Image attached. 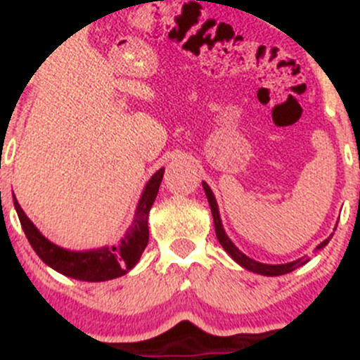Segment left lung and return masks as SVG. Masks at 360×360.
Segmentation results:
<instances>
[{
	"instance_id": "obj_1",
	"label": "left lung",
	"mask_w": 360,
	"mask_h": 360,
	"mask_svg": "<svg viewBox=\"0 0 360 360\" xmlns=\"http://www.w3.org/2000/svg\"><path fill=\"white\" fill-rule=\"evenodd\" d=\"M203 189L206 193V198H208V203H210V208H212V214H213V223H214V232H217V238L218 242L221 243V247L229 252L230 255H232V259L235 262L240 264L242 267H245V269H249L252 272H257V274H262V276H283V274H288V272L298 269V267L303 266V264H307V260L304 259H300V260H295V262H289V264H279V266H269V264H260L257 260L247 257L245 254H242L240 250L237 249V247L233 245L232 240H230L229 237H226L225 230H223L221 226V220H220V214H218V206H217V200H214L212 189L208 188V184L203 183ZM330 238H332V235H330ZM330 238H326L320 243V245L316 247V249H321V247H325L326 243L330 242Z\"/></svg>"
}]
</instances>
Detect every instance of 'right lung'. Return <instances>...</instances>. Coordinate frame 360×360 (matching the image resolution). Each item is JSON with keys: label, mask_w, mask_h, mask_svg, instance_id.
Segmentation results:
<instances>
[{"label": "right lung", "mask_w": 360, "mask_h": 360, "mask_svg": "<svg viewBox=\"0 0 360 360\" xmlns=\"http://www.w3.org/2000/svg\"><path fill=\"white\" fill-rule=\"evenodd\" d=\"M162 176L164 169H159L147 183L139 201L137 212H135L134 225L128 229L122 242L115 247H103L98 250L71 252L60 249L56 243L49 242L35 229L34 223L28 220L27 214L20 208L15 196L13 203L28 242L47 266H51L60 274L69 276V278L88 281V283H100V281L115 279L127 274L139 262L140 255L148 243V212H150L157 193H159Z\"/></svg>", "instance_id": "obj_1"}]
</instances>
